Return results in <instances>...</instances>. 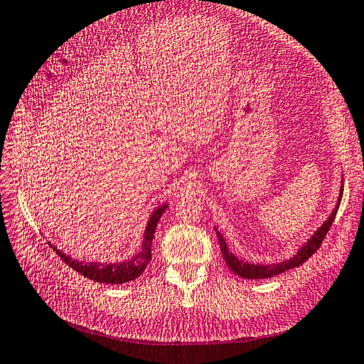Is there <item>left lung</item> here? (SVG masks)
<instances>
[{"mask_svg": "<svg viewBox=\"0 0 364 364\" xmlns=\"http://www.w3.org/2000/svg\"><path fill=\"white\" fill-rule=\"evenodd\" d=\"M343 187H344V185H341L340 199H338V204H336L335 210L332 212V215L328 216V220L324 224H322L316 232H314V235L309 241H306V245H304L301 247V250H299V252L293 258H289V260H287V262H282V263H277V264H254V263H247V262L240 260V258H237L232 252H229L228 245H225L223 235L215 228L218 241H220L221 254L224 257L225 263H228L229 268L233 272H235L237 276L243 277V279H268V277H272V276H277V274L285 272L288 269H293V268H297V266H301L302 263H305L306 260H309V258L314 252H316V250L319 249V246L322 245V241H324L328 229L332 228V224L335 221V216H336V212H338V207H340V204H341Z\"/></svg>", "mask_w": 364, "mask_h": 364, "instance_id": "1", "label": "left lung"}]
</instances>
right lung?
Returning <instances> with one entry per match:
<instances>
[{
	"instance_id": "add662e5",
	"label": "right lung",
	"mask_w": 364,
	"mask_h": 364,
	"mask_svg": "<svg viewBox=\"0 0 364 364\" xmlns=\"http://www.w3.org/2000/svg\"><path fill=\"white\" fill-rule=\"evenodd\" d=\"M168 205H160L154 213L151 215L146 230H144V241H143V247L139 254H136L131 260L121 262V263H82L77 260H73L71 257L67 254H63L62 250L58 247H53L63 262H65L68 266H71L73 269L77 271L79 274H82L84 277H88L90 280L100 282V284H112V285H119V284H126V282H131L141 276L144 268H146L148 263L151 262V246H152V238H154L157 223L164 215ZM51 245V243H48Z\"/></svg>"
}]
</instances>
